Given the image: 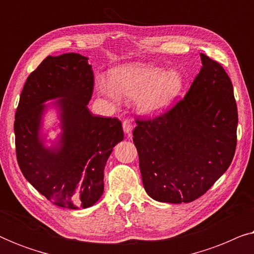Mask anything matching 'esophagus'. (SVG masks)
Instances as JSON below:
<instances>
[{
	"label": "esophagus",
	"instance_id": "esophagus-1",
	"mask_svg": "<svg viewBox=\"0 0 254 254\" xmlns=\"http://www.w3.org/2000/svg\"><path fill=\"white\" fill-rule=\"evenodd\" d=\"M123 128H124V131L126 134L129 135L131 129H133V124H131L130 120H124L123 121Z\"/></svg>",
	"mask_w": 254,
	"mask_h": 254
}]
</instances>
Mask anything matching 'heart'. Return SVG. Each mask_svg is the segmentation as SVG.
I'll list each match as a JSON object with an SVG mask.
<instances>
[{"label": "heart", "instance_id": "heart-1", "mask_svg": "<svg viewBox=\"0 0 254 254\" xmlns=\"http://www.w3.org/2000/svg\"><path fill=\"white\" fill-rule=\"evenodd\" d=\"M184 86V77L178 70L144 64H130L114 69L111 81L99 77V92L119 103L121 96L137 98V106L143 113L158 114L171 105Z\"/></svg>", "mask_w": 254, "mask_h": 254}]
</instances>
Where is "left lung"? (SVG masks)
<instances>
[{
	"label": "left lung",
	"instance_id": "8db88e82",
	"mask_svg": "<svg viewBox=\"0 0 254 254\" xmlns=\"http://www.w3.org/2000/svg\"><path fill=\"white\" fill-rule=\"evenodd\" d=\"M202 67L184 98L152 118H137L133 141L145 192L161 202H192L227 171L237 145L231 79L200 53Z\"/></svg>",
	"mask_w": 254,
	"mask_h": 254
}]
</instances>
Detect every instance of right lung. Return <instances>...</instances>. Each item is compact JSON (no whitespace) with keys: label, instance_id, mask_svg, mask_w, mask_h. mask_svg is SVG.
Segmentation results:
<instances>
[{"label":"right lung","instance_id":"right-lung-1","mask_svg":"<svg viewBox=\"0 0 254 254\" xmlns=\"http://www.w3.org/2000/svg\"><path fill=\"white\" fill-rule=\"evenodd\" d=\"M95 76L77 53L47 57L27 77L15 114L17 162L27 182L55 206L95 204L104 192V169L124 138L121 121L96 117L88 104ZM60 98L61 147L47 149L39 137L46 100Z\"/></svg>","mask_w":254,"mask_h":254}]
</instances>
